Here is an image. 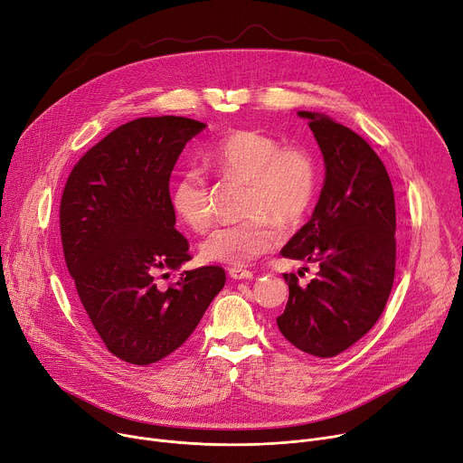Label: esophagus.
<instances>
[{"mask_svg": "<svg viewBox=\"0 0 463 463\" xmlns=\"http://www.w3.org/2000/svg\"><path fill=\"white\" fill-rule=\"evenodd\" d=\"M229 277L234 281H243V279H253V271L245 269V268H229Z\"/></svg>", "mask_w": 463, "mask_h": 463, "instance_id": "obj_1", "label": "esophagus"}]
</instances>
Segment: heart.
I'll use <instances>...</instances> for the list:
<instances>
[{
  "label": "heart",
  "instance_id": "b5f03b06",
  "mask_svg": "<svg viewBox=\"0 0 463 463\" xmlns=\"http://www.w3.org/2000/svg\"><path fill=\"white\" fill-rule=\"evenodd\" d=\"M204 162L223 178L248 184L243 213L234 225H223L199 245L204 262L245 266L277 248L283 223H296L309 212L318 192V165L313 154L259 130H232L204 150ZM171 208L195 232L212 223V199L206 180L194 169L180 171L171 184Z\"/></svg>",
  "mask_w": 463,
  "mask_h": 463
}]
</instances>
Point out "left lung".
<instances>
[{"mask_svg": "<svg viewBox=\"0 0 463 463\" xmlns=\"http://www.w3.org/2000/svg\"><path fill=\"white\" fill-rule=\"evenodd\" d=\"M322 150L326 178L311 220L281 250L318 262L315 279L288 283L277 327L305 354L335 357L355 345L382 317L394 281L396 210L383 162L361 136L315 111H298Z\"/></svg>", "mask_w": 463, "mask_h": 463, "instance_id": "obj_1", "label": "left lung"}]
</instances>
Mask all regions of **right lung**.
<instances>
[{"label":"right lung","mask_w":463,"mask_h":463,"mask_svg":"<svg viewBox=\"0 0 463 463\" xmlns=\"http://www.w3.org/2000/svg\"><path fill=\"white\" fill-rule=\"evenodd\" d=\"M204 128L175 115L130 120L83 154L61 197V241L78 298L106 348L132 364L180 348L225 285L220 266L182 271L167 288L156 281L192 259L175 229L169 178Z\"/></svg>","instance_id":"right-lung-1"}]
</instances>
